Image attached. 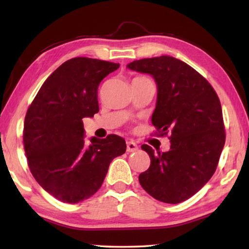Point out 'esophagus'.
<instances>
[{
	"mask_svg": "<svg viewBox=\"0 0 249 249\" xmlns=\"http://www.w3.org/2000/svg\"><path fill=\"white\" fill-rule=\"evenodd\" d=\"M138 148V146L136 142H126V149H127L128 153H133V151H136Z\"/></svg>",
	"mask_w": 249,
	"mask_h": 249,
	"instance_id": "obj_1",
	"label": "esophagus"
}]
</instances>
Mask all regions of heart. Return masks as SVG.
Listing matches in <instances>:
<instances>
[{
	"label": "heart",
	"instance_id": "heart-1",
	"mask_svg": "<svg viewBox=\"0 0 249 249\" xmlns=\"http://www.w3.org/2000/svg\"><path fill=\"white\" fill-rule=\"evenodd\" d=\"M137 78H144V77H137Z\"/></svg>",
	"mask_w": 249,
	"mask_h": 249
}]
</instances>
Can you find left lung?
<instances>
[{
	"instance_id": "8db88e82",
	"label": "left lung",
	"mask_w": 249,
	"mask_h": 249,
	"mask_svg": "<svg viewBox=\"0 0 249 249\" xmlns=\"http://www.w3.org/2000/svg\"><path fill=\"white\" fill-rule=\"evenodd\" d=\"M127 67L155 78L158 94L151 123L157 136L169 134L171 142L163 153L142 145L150 166L138 180L156 200L180 203L195 196L216 170L225 144L220 99L203 75L174 57L145 58Z\"/></svg>"
}]
</instances>
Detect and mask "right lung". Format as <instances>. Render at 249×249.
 I'll use <instances>...</instances> for the list:
<instances>
[{
  "mask_svg": "<svg viewBox=\"0 0 249 249\" xmlns=\"http://www.w3.org/2000/svg\"><path fill=\"white\" fill-rule=\"evenodd\" d=\"M120 65L72 58L49 75L27 109L23 142L34 178L65 203L89 199L102 185L109 163L125 153V140L107 135L84 142V117L99 112L100 82Z\"/></svg>",
  "mask_w": 249,
  "mask_h": 249,
  "instance_id": "right-lung-1",
  "label": "right lung"
}]
</instances>
